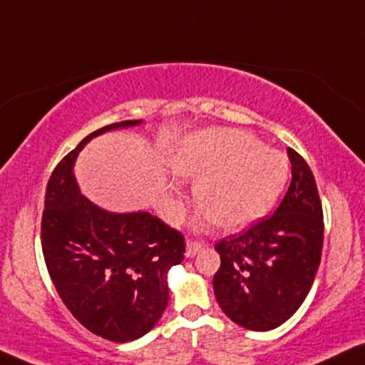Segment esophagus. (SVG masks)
Masks as SVG:
<instances>
[{"label": "esophagus", "mask_w": 365, "mask_h": 365, "mask_svg": "<svg viewBox=\"0 0 365 365\" xmlns=\"http://www.w3.org/2000/svg\"><path fill=\"white\" fill-rule=\"evenodd\" d=\"M201 249H203V244H200V242H192V240H190L186 244V257L187 259H191V257H195V255L197 254V252H200Z\"/></svg>", "instance_id": "obj_1"}]
</instances>
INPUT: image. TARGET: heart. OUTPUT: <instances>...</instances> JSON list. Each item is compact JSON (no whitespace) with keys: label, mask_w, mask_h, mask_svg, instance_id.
Segmentation results:
<instances>
[{"label":"heart","mask_w":365,"mask_h":365,"mask_svg":"<svg viewBox=\"0 0 365 365\" xmlns=\"http://www.w3.org/2000/svg\"><path fill=\"white\" fill-rule=\"evenodd\" d=\"M169 168L179 178L196 181V205L222 230H240L262 218L289 178V160L282 152L235 128L187 135L174 148ZM173 205L165 197V208Z\"/></svg>","instance_id":"1"}]
</instances>
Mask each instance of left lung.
<instances>
[{
	"label": "left lung",
	"instance_id": "obj_1",
	"mask_svg": "<svg viewBox=\"0 0 365 365\" xmlns=\"http://www.w3.org/2000/svg\"><path fill=\"white\" fill-rule=\"evenodd\" d=\"M291 184L272 217L215 247L222 259L213 277L220 308L254 331L281 327L308 296L323 247V211L312 169L287 148Z\"/></svg>",
	"mask_w": 365,
	"mask_h": 365
}]
</instances>
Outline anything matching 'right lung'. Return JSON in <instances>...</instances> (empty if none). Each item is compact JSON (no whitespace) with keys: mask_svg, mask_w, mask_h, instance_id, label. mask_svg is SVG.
Listing matches in <instances>:
<instances>
[{"mask_svg":"<svg viewBox=\"0 0 365 365\" xmlns=\"http://www.w3.org/2000/svg\"><path fill=\"white\" fill-rule=\"evenodd\" d=\"M142 125L127 120L89 133L48 179L42 250L53 286L81 325L118 341L143 336L169 301L168 274L184 259V237L148 211L115 213L81 192L79 152L93 138Z\"/></svg>","mask_w":365,"mask_h":365,"instance_id":"obj_1","label":"right lung"}]
</instances>
